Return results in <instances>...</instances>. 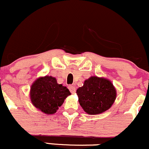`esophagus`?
I'll return each mask as SVG.
<instances>
[{"instance_id":"esophagus-1","label":"esophagus","mask_w":149,"mask_h":149,"mask_svg":"<svg viewBox=\"0 0 149 149\" xmlns=\"http://www.w3.org/2000/svg\"><path fill=\"white\" fill-rule=\"evenodd\" d=\"M68 87H69V89H70V92H71L72 94H74L75 92H76V88H75L74 86L70 85Z\"/></svg>"}]
</instances>
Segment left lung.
<instances>
[{
	"label": "left lung",
	"mask_w": 149,
	"mask_h": 149,
	"mask_svg": "<svg viewBox=\"0 0 149 149\" xmlns=\"http://www.w3.org/2000/svg\"><path fill=\"white\" fill-rule=\"evenodd\" d=\"M77 94L81 107L89 114H98L108 110L116 97L112 83L97 77L85 80L83 87L77 89Z\"/></svg>",
	"instance_id": "1"
}]
</instances>
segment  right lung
<instances>
[{
	"label": "right lung",
	"mask_w": 149,
	"mask_h": 149,
	"mask_svg": "<svg viewBox=\"0 0 149 149\" xmlns=\"http://www.w3.org/2000/svg\"><path fill=\"white\" fill-rule=\"evenodd\" d=\"M71 93L66 87L57 84L55 77H40L32 84L30 99L37 109L47 114H53Z\"/></svg>",
	"instance_id": "1"
}]
</instances>
